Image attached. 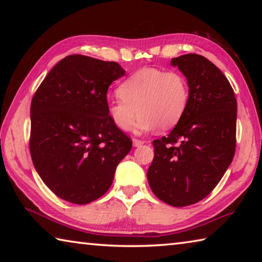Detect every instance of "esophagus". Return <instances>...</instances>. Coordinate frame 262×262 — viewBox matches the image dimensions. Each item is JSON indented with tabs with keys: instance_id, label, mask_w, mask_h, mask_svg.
Wrapping results in <instances>:
<instances>
[{
	"instance_id": "obj_1",
	"label": "esophagus",
	"mask_w": 262,
	"mask_h": 262,
	"mask_svg": "<svg viewBox=\"0 0 262 262\" xmlns=\"http://www.w3.org/2000/svg\"><path fill=\"white\" fill-rule=\"evenodd\" d=\"M142 144H143V141L136 140V139L133 140V145H134V147H141Z\"/></svg>"
}]
</instances>
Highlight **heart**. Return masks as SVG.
<instances>
[{
    "mask_svg": "<svg viewBox=\"0 0 262 262\" xmlns=\"http://www.w3.org/2000/svg\"><path fill=\"white\" fill-rule=\"evenodd\" d=\"M120 98L106 105L110 120L118 129L128 132L135 125L137 133L158 128L167 130L183 118L189 101L187 79L178 72L156 68L141 69L119 86Z\"/></svg>",
    "mask_w": 262,
    "mask_h": 262,
    "instance_id": "obj_1",
    "label": "heart"
}]
</instances>
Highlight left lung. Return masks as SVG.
Here are the masks:
<instances>
[{
    "mask_svg": "<svg viewBox=\"0 0 262 262\" xmlns=\"http://www.w3.org/2000/svg\"><path fill=\"white\" fill-rule=\"evenodd\" d=\"M171 64L187 78L189 101L170 134L152 142L147 178L159 200L186 207L210 194L232 162L237 100L228 78L205 56L185 54Z\"/></svg>",
    "mask_w": 262,
    "mask_h": 262,
    "instance_id": "obj_1",
    "label": "left lung"
}]
</instances>
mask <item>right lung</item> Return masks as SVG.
<instances>
[{"label":"right lung","instance_id":"obj_1","mask_svg":"<svg viewBox=\"0 0 262 262\" xmlns=\"http://www.w3.org/2000/svg\"><path fill=\"white\" fill-rule=\"evenodd\" d=\"M117 62L69 55L54 66L31 103L30 152L41 180L63 200L86 205L107 192L132 141L107 115Z\"/></svg>","mask_w":262,"mask_h":262}]
</instances>
